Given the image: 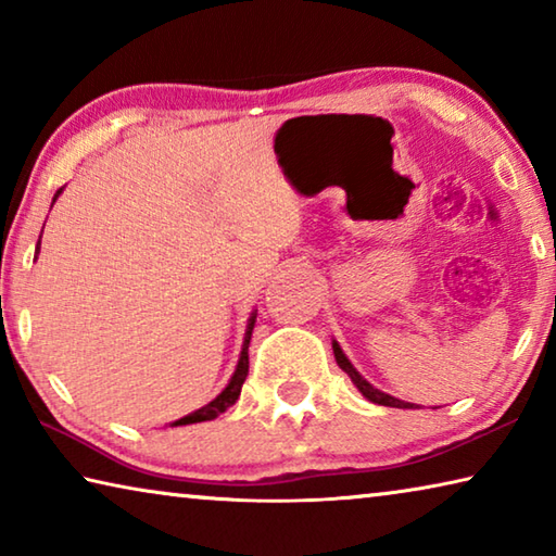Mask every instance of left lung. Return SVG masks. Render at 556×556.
<instances>
[{
	"mask_svg": "<svg viewBox=\"0 0 556 556\" xmlns=\"http://www.w3.org/2000/svg\"><path fill=\"white\" fill-rule=\"evenodd\" d=\"M333 355H336V363L341 365V368L348 372V378L353 380V384L357 390H361L365 397H368L370 402H375V404H382V407H397V409H412L414 404H409V402H402V400H397V397H390V394H384V392H380V390H375L372 384L363 378L361 372H357L353 365H351V361H348L345 357V353L341 351V345L338 343H333Z\"/></svg>",
	"mask_w": 556,
	"mask_h": 556,
	"instance_id": "8db88e82",
	"label": "left lung"
}]
</instances>
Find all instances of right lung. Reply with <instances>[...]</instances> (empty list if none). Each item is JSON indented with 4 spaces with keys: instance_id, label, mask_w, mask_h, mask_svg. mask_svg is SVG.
Listing matches in <instances>:
<instances>
[{
    "instance_id": "1",
    "label": "right lung",
    "mask_w": 556,
    "mask_h": 556,
    "mask_svg": "<svg viewBox=\"0 0 556 556\" xmlns=\"http://www.w3.org/2000/svg\"><path fill=\"white\" fill-rule=\"evenodd\" d=\"M61 193V191H59ZM59 193H55V199H59ZM53 199V201H55ZM41 244V238H39ZM252 326H255V316L250 318V326H248V333H244V343H242V353H240V363L238 368H235L232 380L228 382V388H225L218 397H215L211 404H205V407L195 409L193 414H188L184 419H176L172 421V427H181V425H195V421H211L223 414L228 407H232L235 400L240 397V390H242V382L248 378V370H250V355H248V348H250V338H252Z\"/></svg>"
}]
</instances>
